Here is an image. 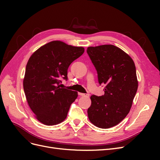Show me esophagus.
<instances>
[{
    "mask_svg": "<svg viewBox=\"0 0 160 160\" xmlns=\"http://www.w3.org/2000/svg\"><path fill=\"white\" fill-rule=\"evenodd\" d=\"M79 95L80 96H83V97H87V98H88L89 96V94H85V93H79Z\"/></svg>",
    "mask_w": 160,
    "mask_h": 160,
    "instance_id": "34e87169",
    "label": "esophagus"
}]
</instances>
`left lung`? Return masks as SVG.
Masks as SVG:
<instances>
[{
  "instance_id": "8db88e82",
  "label": "left lung",
  "mask_w": 160,
  "mask_h": 160,
  "mask_svg": "<svg viewBox=\"0 0 160 160\" xmlns=\"http://www.w3.org/2000/svg\"><path fill=\"white\" fill-rule=\"evenodd\" d=\"M87 52L98 72L105 94L91 96L88 110L90 122L102 129L119 123L129 113L138 81L134 62L126 52L112 45L89 47Z\"/></svg>"
}]
</instances>
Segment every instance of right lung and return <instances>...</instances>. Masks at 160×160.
I'll return each instance as SVG.
<instances>
[{
	"instance_id": "right-lung-1",
	"label": "right lung",
	"mask_w": 160,
	"mask_h": 160,
	"mask_svg": "<svg viewBox=\"0 0 160 160\" xmlns=\"http://www.w3.org/2000/svg\"><path fill=\"white\" fill-rule=\"evenodd\" d=\"M84 51L82 47L53 41L41 47L29 58L23 88L28 105L41 123L54 125L66 119L78 95L76 91L61 88V79L67 80L69 65Z\"/></svg>"
}]
</instances>
